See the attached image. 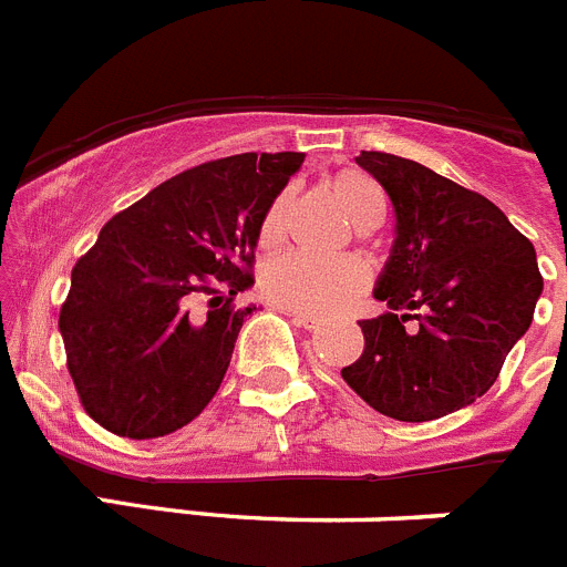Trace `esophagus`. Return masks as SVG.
<instances>
[{"mask_svg":"<svg viewBox=\"0 0 567 567\" xmlns=\"http://www.w3.org/2000/svg\"><path fill=\"white\" fill-rule=\"evenodd\" d=\"M275 309H278V312H284V315H289V318H292L295 323H298V327H303V329H318L320 327V320L312 318V315L295 312V309H287V307H275Z\"/></svg>","mask_w":567,"mask_h":567,"instance_id":"34e87169","label":"esophagus"}]
</instances>
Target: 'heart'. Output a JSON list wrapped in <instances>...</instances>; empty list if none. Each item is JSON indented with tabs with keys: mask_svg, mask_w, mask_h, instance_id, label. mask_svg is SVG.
Returning <instances> with one entry per match:
<instances>
[{
	"mask_svg": "<svg viewBox=\"0 0 567 567\" xmlns=\"http://www.w3.org/2000/svg\"><path fill=\"white\" fill-rule=\"evenodd\" d=\"M327 195L343 209L354 229L369 233L378 227L385 215V195L372 175L360 169H338L323 182ZM289 195L278 193L267 204L258 221V247L275 249L287 233ZM369 287V267L360 258H338L332 264L300 258V255H284L269 260L260 272V292L272 300L275 307H287L295 312L327 318L340 312L363 295Z\"/></svg>",
	"mask_w": 567,
	"mask_h": 567,
	"instance_id": "b5f03b06",
	"label": "heart"
}]
</instances>
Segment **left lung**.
<instances>
[{"label": "left lung", "mask_w": 567, "mask_h": 567, "mask_svg": "<svg viewBox=\"0 0 567 567\" xmlns=\"http://www.w3.org/2000/svg\"><path fill=\"white\" fill-rule=\"evenodd\" d=\"M358 164L389 193L398 238L360 320L363 354L340 374L374 412L423 423L488 392L543 292L537 252L485 195L417 162L363 150Z\"/></svg>", "instance_id": "8db88e82"}]
</instances>
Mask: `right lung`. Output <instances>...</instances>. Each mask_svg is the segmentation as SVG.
<instances>
[{
	"mask_svg": "<svg viewBox=\"0 0 567 567\" xmlns=\"http://www.w3.org/2000/svg\"><path fill=\"white\" fill-rule=\"evenodd\" d=\"M303 153H240L173 175L115 213L59 312L82 409L130 440L178 432L215 398L255 284L258 221Z\"/></svg>",
	"mask_w": 567,
	"mask_h": 567,
	"instance_id": "1",
	"label": "right lung"
}]
</instances>
